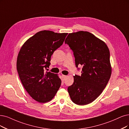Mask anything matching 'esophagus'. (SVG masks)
<instances>
[{
  "instance_id": "esophagus-1",
  "label": "esophagus",
  "mask_w": 129,
  "mask_h": 129,
  "mask_svg": "<svg viewBox=\"0 0 129 129\" xmlns=\"http://www.w3.org/2000/svg\"><path fill=\"white\" fill-rule=\"evenodd\" d=\"M61 77H62V78L63 79V80H65L66 78H67V76H66V75H62Z\"/></svg>"
}]
</instances>
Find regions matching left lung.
Masks as SVG:
<instances>
[{"label": "left lung", "instance_id": "1", "mask_svg": "<svg viewBox=\"0 0 129 129\" xmlns=\"http://www.w3.org/2000/svg\"><path fill=\"white\" fill-rule=\"evenodd\" d=\"M72 49L76 67L83 68L68 88L72 102L85 105L93 102L107 84L112 73L110 53L103 41L87 31L69 33L65 40Z\"/></svg>", "mask_w": 129, "mask_h": 129}]
</instances>
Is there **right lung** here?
Returning <instances> with one entry per match:
<instances>
[{"label":"right lung","mask_w":129,"mask_h":129,"mask_svg":"<svg viewBox=\"0 0 129 129\" xmlns=\"http://www.w3.org/2000/svg\"><path fill=\"white\" fill-rule=\"evenodd\" d=\"M67 35V33L39 31L27 40L19 51L16 63L19 77L26 91L38 102L50 101L60 86L58 76L45 70Z\"/></svg>","instance_id":"add662e5"}]
</instances>
